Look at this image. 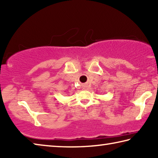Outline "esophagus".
<instances>
[{
    "instance_id": "esophagus-1",
    "label": "esophagus",
    "mask_w": 158,
    "mask_h": 158,
    "mask_svg": "<svg viewBox=\"0 0 158 158\" xmlns=\"http://www.w3.org/2000/svg\"><path fill=\"white\" fill-rule=\"evenodd\" d=\"M87 86L86 85H83V88H84V89H85V88H86Z\"/></svg>"
}]
</instances>
